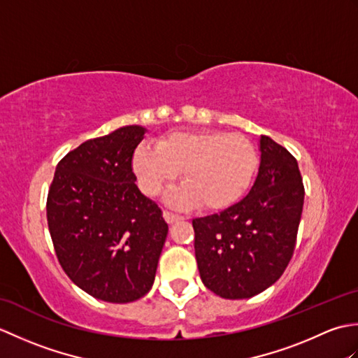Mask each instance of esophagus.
Returning a JSON list of instances; mask_svg holds the SVG:
<instances>
[{"instance_id": "esophagus-1", "label": "esophagus", "mask_w": 358, "mask_h": 358, "mask_svg": "<svg viewBox=\"0 0 358 358\" xmlns=\"http://www.w3.org/2000/svg\"><path fill=\"white\" fill-rule=\"evenodd\" d=\"M163 217H164V220H166V223H169V224H173V223L180 222V220H183V217H181V215L172 214V212H169V210H164V212H163Z\"/></svg>"}]
</instances>
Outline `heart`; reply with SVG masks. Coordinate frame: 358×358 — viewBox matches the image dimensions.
<instances>
[{
  "label": "heart",
  "instance_id": "b5f03b06",
  "mask_svg": "<svg viewBox=\"0 0 358 358\" xmlns=\"http://www.w3.org/2000/svg\"><path fill=\"white\" fill-rule=\"evenodd\" d=\"M132 167L140 189L150 196L171 186L181 172L185 185L167 196L169 203L180 208L201 204L215 212L234 206L248 192L258 154L252 141L240 134L173 131L159 136L157 146L140 144Z\"/></svg>",
  "mask_w": 358,
  "mask_h": 358
}]
</instances>
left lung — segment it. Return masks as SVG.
Returning a JSON list of instances; mask_svg holds the SVG:
<instances>
[{
  "mask_svg": "<svg viewBox=\"0 0 358 358\" xmlns=\"http://www.w3.org/2000/svg\"><path fill=\"white\" fill-rule=\"evenodd\" d=\"M260 167L245 199L192 220L195 258L209 291L229 300L250 299L272 286L294 254L305 203L296 159L260 136Z\"/></svg>",
  "mask_w": 358,
  "mask_h": 358,
  "instance_id": "obj_1",
  "label": "left lung"
}]
</instances>
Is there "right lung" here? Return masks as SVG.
Returning a JSON list of instances; mask_svg holds the SVG:
<instances>
[{
	"instance_id": "add662e5",
	"label": "right lung",
	"mask_w": 358,
	"mask_h": 358,
	"mask_svg": "<svg viewBox=\"0 0 358 358\" xmlns=\"http://www.w3.org/2000/svg\"><path fill=\"white\" fill-rule=\"evenodd\" d=\"M146 134L123 126L87 140L58 163L48 224L58 262L98 300L131 303L154 285L167 237L162 209L135 185L132 158Z\"/></svg>"
}]
</instances>
